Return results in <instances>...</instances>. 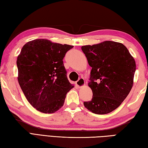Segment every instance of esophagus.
<instances>
[{
  "label": "esophagus",
  "mask_w": 148,
  "mask_h": 148,
  "mask_svg": "<svg viewBox=\"0 0 148 148\" xmlns=\"http://www.w3.org/2000/svg\"><path fill=\"white\" fill-rule=\"evenodd\" d=\"M75 84H76V86H78V87H82V86L85 84L84 79H82V78H80V79L77 80Z\"/></svg>",
  "instance_id": "34e87169"
}]
</instances>
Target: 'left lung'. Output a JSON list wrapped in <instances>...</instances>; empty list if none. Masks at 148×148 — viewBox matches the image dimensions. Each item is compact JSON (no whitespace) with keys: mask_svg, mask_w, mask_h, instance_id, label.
<instances>
[{"mask_svg":"<svg viewBox=\"0 0 148 148\" xmlns=\"http://www.w3.org/2000/svg\"><path fill=\"white\" fill-rule=\"evenodd\" d=\"M91 67L88 86L93 92L84 105L92 113L103 115L117 108L132 90L136 70L134 58L124 44L105 41L82 46Z\"/></svg>","mask_w":148,"mask_h":148,"instance_id":"obj_1","label":"left lung"}]
</instances>
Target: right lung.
<instances>
[{"label":"right lung","mask_w":148,"mask_h":148,"mask_svg":"<svg viewBox=\"0 0 148 148\" xmlns=\"http://www.w3.org/2000/svg\"><path fill=\"white\" fill-rule=\"evenodd\" d=\"M73 48L45 39L29 41L22 47L16 60L18 81L27 101L42 113L58 111L73 88L63 64Z\"/></svg>","instance_id":"right-lung-1"}]
</instances>
